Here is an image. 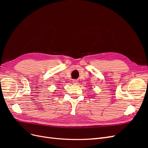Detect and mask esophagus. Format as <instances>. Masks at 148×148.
<instances>
[{"mask_svg": "<svg viewBox=\"0 0 148 148\" xmlns=\"http://www.w3.org/2000/svg\"><path fill=\"white\" fill-rule=\"evenodd\" d=\"M78 83V81L77 79H73V83L74 84H77Z\"/></svg>", "mask_w": 148, "mask_h": 148, "instance_id": "34e87169", "label": "esophagus"}]
</instances>
